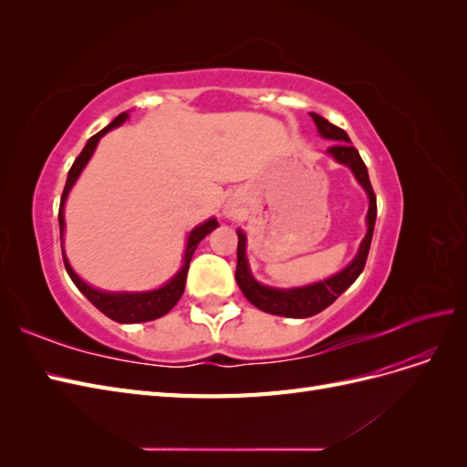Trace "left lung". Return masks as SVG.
Listing matches in <instances>:
<instances>
[{
    "mask_svg": "<svg viewBox=\"0 0 467 467\" xmlns=\"http://www.w3.org/2000/svg\"><path fill=\"white\" fill-rule=\"evenodd\" d=\"M309 117L314 119L317 130L323 138L335 140V144L327 151L338 163L348 165L360 185L364 187V191L368 192L370 208H368V216H366V222H368V232H366V237L362 239L358 255L347 268H343L341 273L323 282H317V285L294 288V290L268 288L259 285V282L251 276L247 259H245V234L237 232V268H235L237 286L242 288L245 298L255 307L263 309L266 314L285 316V317H312L323 312L325 307H329L338 296H341L352 282L360 276V273L364 271L366 259H368L374 223H376V210H378L376 194L368 177V169H366L358 150L350 144L348 134L343 129H338V126L331 124L327 119L319 117L317 112H309Z\"/></svg>",
    "mask_w": 467,
    "mask_h": 467,
    "instance_id": "1",
    "label": "left lung"
}]
</instances>
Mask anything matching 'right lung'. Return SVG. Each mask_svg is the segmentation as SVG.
<instances>
[{
    "label": "right lung",
    "mask_w": 467,
    "mask_h": 467,
    "mask_svg": "<svg viewBox=\"0 0 467 467\" xmlns=\"http://www.w3.org/2000/svg\"><path fill=\"white\" fill-rule=\"evenodd\" d=\"M126 112H120V115L112 120L107 129H103L101 132H97L95 136H91L88 140L86 148L81 150V153L76 158L74 165L69 167V173L66 179V187L62 192V201H60V212H58V222H60V237L64 235V202H66V196L69 192V189L74 187L76 179L79 177L81 169L86 167V163L89 161L91 153L97 146L99 140L101 136H105L110 129H115V126H120L126 120ZM218 228V220L216 218H210L208 222H204L199 228H194L189 235V242H187V251H185V259H182V268L181 271L167 282L165 286L158 288V290H151V292H140V294H110V292H101V290H95L89 285H86L74 271L72 266H69L66 255H64V249H62V257H64V265H66V271L69 275V278L74 280V285L79 288V292L86 296V298L99 309V312H103L107 317H110L112 321H119V323H142V321H151V319H158L161 316H165L167 312H171L173 306L179 302V298L185 292V282H187V273H189V263L192 259V253L199 245L202 239L212 232Z\"/></svg>",
    "instance_id": "add662e5"
}]
</instances>
